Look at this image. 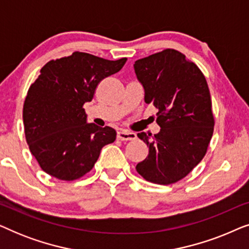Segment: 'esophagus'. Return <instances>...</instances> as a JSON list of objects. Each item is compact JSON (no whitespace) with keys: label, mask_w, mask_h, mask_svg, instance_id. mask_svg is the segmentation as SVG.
<instances>
[{"label":"esophagus","mask_w":249,"mask_h":249,"mask_svg":"<svg viewBox=\"0 0 249 249\" xmlns=\"http://www.w3.org/2000/svg\"><path fill=\"white\" fill-rule=\"evenodd\" d=\"M117 138L119 141H134V139H136V134L127 130H120L118 131Z\"/></svg>","instance_id":"1"}]
</instances>
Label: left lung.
I'll list each match as a JSON object with an SVG mask.
<instances>
[{"mask_svg":"<svg viewBox=\"0 0 249 249\" xmlns=\"http://www.w3.org/2000/svg\"><path fill=\"white\" fill-rule=\"evenodd\" d=\"M135 73L145 91V103L158 108L160 131L139 132L148 155L136 170L142 178L169 185L185 178L205 155L214 118L206 79L195 63L176 50L137 60Z\"/></svg>","mask_w":249,"mask_h":249,"instance_id":"obj_1","label":"left lung"}]
</instances>
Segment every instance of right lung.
<instances>
[{"instance_id": "1", "label": "right lung", "mask_w": 249, "mask_h": 249, "mask_svg": "<svg viewBox=\"0 0 249 249\" xmlns=\"http://www.w3.org/2000/svg\"><path fill=\"white\" fill-rule=\"evenodd\" d=\"M125 61L74 52L40 69L27 93L22 118L30 152L50 176L67 181L80 178L93 169L102 148L115 141L113 128L88 124L83 105Z\"/></svg>"}]
</instances>
